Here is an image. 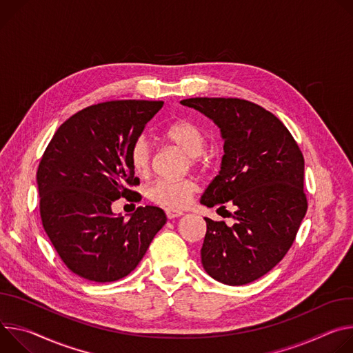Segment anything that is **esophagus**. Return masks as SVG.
I'll return each instance as SVG.
<instances>
[{"instance_id": "34e87169", "label": "esophagus", "mask_w": 353, "mask_h": 353, "mask_svg": "<svg viewBox=\"0 0 353 353\" xmlns=\"http://www.w3.org/2000/svg\"><path fill=\"white\" fill-rule=\"evenodd\" d=\"M165 214L168 219H175V217H181L183 214V212L181 210H175V209H167Z\"/></svg>"}]
</instances>
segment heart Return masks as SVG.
<instances>
[{"instance_id": "b5f03b06", "label": "heart", "mask_w": 353, "mask_h": 353, "mask_svg": "<svg viewBox=\"0 0 353 353\" xmlns=\"http://www.w3.org/2000/svg\"><path fill=\"white\" fill-rule=\"evenodd\" d=\"M164 137L189 155V161L193 167H202L205 164L203 150L206 147V134L194 122L179 119L164 130ZM129 160L137 175L144 176L150 172L151 145L144 136L133 141ZM194 192L196 185L192 179H157L147 188V198L167 209H183L190 203Z\"/></svg>"}]
</instances>
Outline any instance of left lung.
Wrapping results in <instances>:
<instances>
[{
    "label": "left lung",
    "mask_w": 353,
    "mask_h": 353,
    "mask_svg": "<svg viewBox=\"0 0 353 353\" xmlns=\"http://www.w3.org/2000/svg\"><path fill=\"white\" fill-rule=\"evenodd\" d=\"M181 103L212 119L224 140L221 168L201 203L236 208L231 227L205 217L202 265L224 285L251 283L283 259L305 216L303 154L288 128L256 103L239 98Z\"/></svg>",
    "instance_id": "obj_1"
}]
</instances>
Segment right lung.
I'll return each instance as SVG.
<instances>
[{
  "label": "right lung",
  "instance_id": "1",
  "mask_svg": "<svg viewBox=\"0 0 353 353\" xmlns=\"http://www.w3.org/2000/svg\"><path fill=\"white\" fill-rule=\"evenodd\" d=\"M163 101H110L72 114L54 133L37 168L43 228L65 266L87 281H119L139 265L167 223L163 209L140 206L125 220L112 212L137 201L129 151Z\"/></svg>",
  "mask_w": 353,
  "mask_h": 353
}]
</instances>
